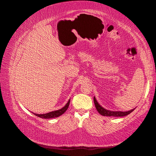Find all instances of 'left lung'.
<instances>
[{"mask_svg":"<svg viewBox=\"0 0 156 156\" xmlns=\"http://www.w3.org/2000/svg\"><path fill=\"white\" fill-rule=\"evenodd\" d=\"M94 104L97 111L99 112V114L101 115H104V116H114V117H122L125 116V115H127L129 114L131 112H132L133 110H135L133 109L128 112H113V111H110L104 109L98 103V102L96 100V98L94 97Z\"/></svg>","mask_w":156,"mask_h":156,"instance_id":"left-lung-1","label":"left lung"}]
</instances>
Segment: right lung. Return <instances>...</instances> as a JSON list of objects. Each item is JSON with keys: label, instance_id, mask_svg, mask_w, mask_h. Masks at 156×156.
<instances>
[{"label": "right lung", "instance_id": "add662e5", "mask_svg": "<svg viewBox=\"0 0 156 156\" xmlns=\"http://www.w3.org/2000/svg\"><path fill=\"white\" fill-rule=\"evenodd\" d=\"M70 101L69 100L68 103L66 104V106L63 107L62 108H61L60 110H56V111H53V112H50L49 113L44 114H34L35 115H37L38 117H40L41 118H44V119H50V118H57L60 116L62 114H63L65 112H66L68 109V106H69L70 104Z\"/></svg>", "mask_w": 156, "mask_h": 156}]
</instances>
